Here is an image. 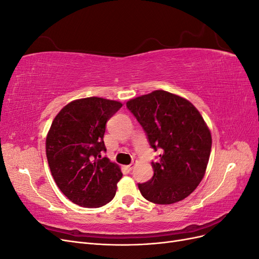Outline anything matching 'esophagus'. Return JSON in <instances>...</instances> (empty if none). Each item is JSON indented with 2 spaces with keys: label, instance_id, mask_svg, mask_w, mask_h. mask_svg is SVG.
Returning a JSON list of instances; mask_svg holds the SVG:
<instances>
[{
  "label": "esophagus",
  "instance_id": "1",
  "mask_svg": "<svg viewBox=\"0 0 259 259\" xmlns=\"http://www.w3.org/2000/svg\"><path fill=\"white\" fill-rule=\"evenodd\" d=\"M135 164H136V161H133V162L130 164V165L127 166V168H128L130 170H132V169H133V167L135 166Z\"/></svg>",
  "mask_w": 259,
  "mask_h": 259
}]
</instances>
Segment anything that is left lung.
Listing matches in <instances>:
<instances>
[{
    "mask_svg": "<svg viewBox=\"0 0 259 259\" xmlns=\"http://www.w3.org/2000/svg\"><path fill=\"white\" fill-rule=\"evenodd\" d=\"M128 110L142 125L148 142L162 153L151 162L153 176L138 184L143 197L155 204H173L191 194L204 177L211 136L190 101L165 91L131 99Z\"/></svg>",
    "mask_w": 259,
    "mask_h": 259,
    "instance_id": "8db88e82",
    "label": "left lung"
}]
</instances>
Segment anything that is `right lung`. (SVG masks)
<instances>
[{
    "label": "right lung",
    "mask_w": 259,
    "mask_h": 259,
    "mask_svg": "<svg viewBox=\"0 0 259 259\" xmlns=\"http://www.w3.org/2000/svg\"><path fill=\"white\" fill-rule=\"evenodd\" d=\"M122 104L100 97L69 103L55 117L46 137L52 176L66 197L83 207L110 202L122 178L119 165L101 158L106 123Z\"/></svg>",
    "instance_id": "1"
}]
</instances>
